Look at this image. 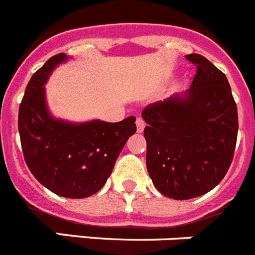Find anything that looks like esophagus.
Here are the masks:
<instances>
[{"label":"esophagus","mask_w":255,"mask_h":255,"mask_svg":"<svg viewBox=\"0 0 255 255\" xmlns=\"http://www.w3.org/2000/svg\"><path fill=\"white\" fill-rule=\"evenodd\" d=\"M144 128H145V121H144L141 118H137L136 119V130H137V132H143Z\"/></svg>","instance_id":"obj_1"}]
</instances>
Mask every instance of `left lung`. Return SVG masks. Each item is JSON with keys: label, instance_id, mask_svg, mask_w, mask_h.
Segmentation results:
<instances>
[{"label": "left lung", "instance_id": "left-lung-1", "mask_svg": "<svg viewBox=\"0 0 255 255\" xmlns=\"http://www.w3.org/2000/svg\"><path fill=\"white\" fill-rule=\"evenodd\" d=\"M190 90L146 106V168L162 195L202 196L225 177L234 156L238 109L225 74L200 54Z\"/></svg>", "mask_w": 255, "mask_h": 255}]
</instances>
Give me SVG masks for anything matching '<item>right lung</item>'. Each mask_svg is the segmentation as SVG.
Listing matches in <instances>:
<instances>
[{"label":"right lung","instance_id":"right-lung-1","mask_svg":"<svg viewBox=\"0 0 255 255\" xmlns=\"http://www.w3.org/2000/svg\"><path fill=\"white\" fill-rule=\"evenodd\" d=\"M67 59L59 53L32 74L18 109V132L25 162L37 181L55 195L85 198L106 183L136 125L135 116L119 123L79 124L53 118L44 85L53 69Z\"/></svg>","mask_w":255,"mask_h":255}]
</instances>
